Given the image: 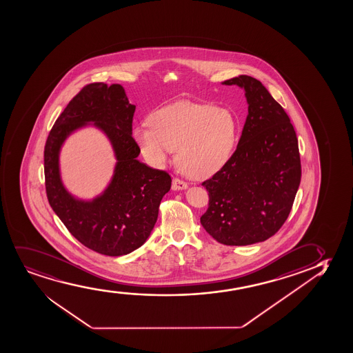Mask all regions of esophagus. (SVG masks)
<instances>
[{"mask_svg":"<svg viewBox=\"0 0 353 353\" xmlns=\"http://www.w3.org/2000/svg\"><path fill=\"white\" fill-rule=\"evenodd\" d=\"M172 188L175 191H183V190H186L188 188V185L186 183H183V180H180V179H173V185H172Z\"/></svg>","mask_w":353,"mask_h":353,"instance_id":"1","label":"esophagus"}]
</instances>
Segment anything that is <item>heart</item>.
I'll list each match as a JSON object with an SVG mask.
<instances>
[{
    "label": "heart",
    "instance_id": "b5f03b06",
    "mask_svg": "<svg viewBox=\"0 0 353 353\" xmlns=\"http://www.w3.org/2000/svg\"><path fill=\"white\" fill-rule=\"evenodd\" d=\"M240 123L229 108L212 103L179 101L149 117V124L132 130L144 159L157 168L178 150V160L188 174L209 178L224 168L236 149Z\"/></svg>",
    "mask_w": 353,
    "mask_h": 353
}]
</instances>
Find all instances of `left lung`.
Wrapping results in <instances>:
<instances>
[{"mask_svg": "<svg viewBox=\"0 0 353 353\" xmlns=\"http://www.w3.org/2000/svg\"><path fill=\"white\" fill-rule=\"evenodd\" d=\"M222 85L245 90L248 116L232 160L201 183L210 201L201 223L219 243L253 245L274 235L290 214L301 183L299 141L260 81L240 75Z\"/></svg>", "mask_w": 353, "mask_h": 353, "instance_id": "left-lung-1", "label": "left lung"}]
</instances>
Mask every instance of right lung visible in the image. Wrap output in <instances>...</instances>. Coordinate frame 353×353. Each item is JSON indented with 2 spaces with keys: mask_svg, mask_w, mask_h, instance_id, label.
Returning <instances> with one entry per match:
<instances>
[{
  "mask_svg": "<svg viewBox=\"0 0 353 353\" xmlns=\"http://www.w3.org/2000/svg\"><path fill=\"white\" fill-rule=\"evenodd\" d=\"M136 106L118 83H92L68 103L45 144L44 172L50 205L72 236L100 254H129L147 241L159 216V206L170 190L172 178L137 160L132 137ZM85 127L99 129L112 144L117 160L103 192L85 200L62 183L60 152L72 134Z\"/></svg>",
  "mask_w": 353,
  "mask_h": 353,
  "instance_id": "add662e5",
  "label": "right lung"
}]
</instances>
